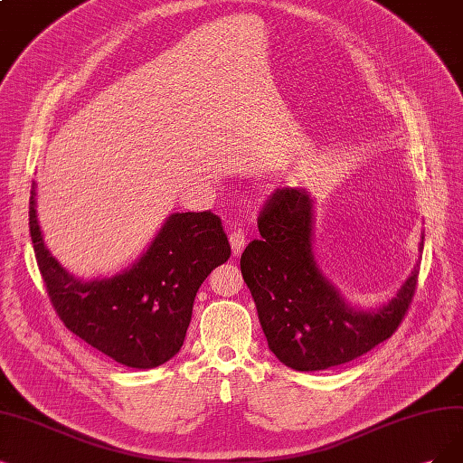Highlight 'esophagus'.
<instances>
[{
	"label": "esophagus",
	"mask_w": 463,
	"mask_h": 463,
	"mask_svg": "<svg viewBox=\"0 0 463 463\" xmlns=\"http://www.w3.org/2000/svg\"><path fill=\"white\" fill-rule=\"evenodd\" d=\"M229 241H231L232 253H234V255H241L242 250H244V246H246V232H244L242 229H234V231L231 232V236H229Z\"/></svg>",
	"instance_id": "esophagus-1"
}]
</instances>
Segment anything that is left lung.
Instances as JSON below:
<instances>
[{
	"instance_id": "obj_1",
	"label": "left lung",
	"mask_w": 463,
	"mask_h": 463,
	"mask_svg": "<svg viewBox=\"0 0 463 463\" xmlns=\"http://www.w3.org/2000/svg\"><path fill=\"white\" fill-rule=\"evenodd\" d=\"M260 241L241 258L269 349L299 372L345 364L397 332L412 303L420 267L380 309H353L322 275L313 253V200L303 188H279L258 219ZM423 251V238L420 244Z\"/></svg>"
}]
</instances>
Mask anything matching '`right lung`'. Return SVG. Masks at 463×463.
Wrapping results in <instances>:
<instances>
[{
  "label": "right lung",
  "mask_w": 463,
  "mask_h": 463,
  "mask_svg": "<svg viewBox=\"0 0 463 463\" xmlns=\"http://www.w3.org/2000/svg\"><path fill=\"white\" fill-rule=\"evenodd\" d=\"M28 215L33 253L59 318L85 344L129 368H156L179 353L198 288L231 258L215 213H171L122 275L83 282L68 275L43 242L36 183Z\"/></svg>",
  "instance_id": "obj_1"
}]
</instances>
